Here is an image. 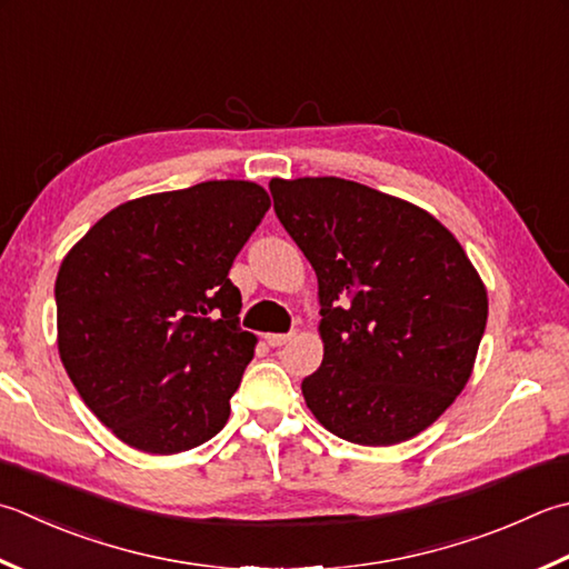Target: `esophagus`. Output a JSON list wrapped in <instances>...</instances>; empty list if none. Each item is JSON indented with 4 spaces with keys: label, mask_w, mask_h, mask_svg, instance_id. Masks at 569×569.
Returning a JSON list of instances; mask_svg holds the SVG:
<instances>
[{
    "label": "esophagus",
    "mask_w": 569,
    "mask_h": 569,
    "mask_svg": "<svg viewBox=\"0 0 569 569\" xmlns=\"http://www.w3.org/2000/svg\"><path fill=\"white\" fill-rule=\"evenodd\" d=\"M263 340L271 345V348H281L288 340H291V332H266Z\"/></svg>",
    "instance_id": "obj_1"
}]
</instances>
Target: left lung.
<instances>
[{"instance_id":"8db88e82","label":"left lung","mask_w":569,"mask_h":569,"mask_svg":"<svg viewBox=\"0 0 569 569\" xmlns=\"http://www.w3.org/2000/svg\"><path fill=\"white\" fill-rule=\"evenodd\" d=\"M273 209L318 276L322 362L306 377L336 437L392 447L431 427L473 372L488 296L429 211L340 177L271 180Z\"/></svg>"}]
</instances>
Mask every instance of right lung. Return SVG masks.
Segmentation results:
<instances>
[{
    "instance_id": "1",
    "label": "right lung",
    "mask_w": 569,
    "mask_h": 569,
    "mask_svg": "<svg viewBox=\"0 0 569 569\" xmlns=\"http://www.w3.org/2000/svg\"><path fill=\"white\" fill-rule=\"evenodd\" d=\"M269 207V192L243 180L138 197L63 256L61 362L122 443L170 456L224 429L256 348L229 269Z\"/></svg>"
}]
</instances>
